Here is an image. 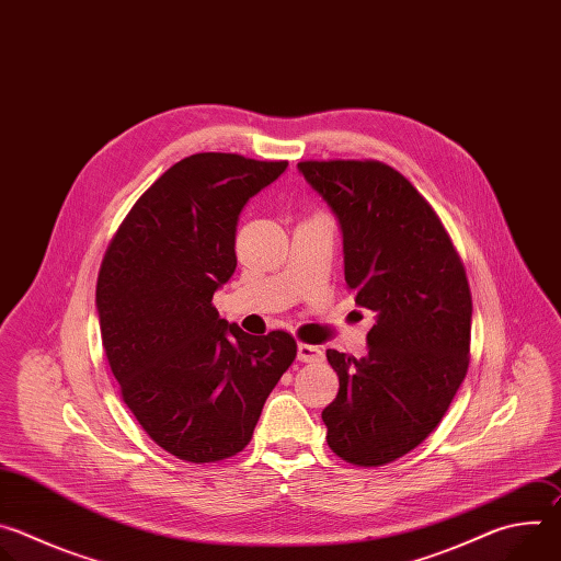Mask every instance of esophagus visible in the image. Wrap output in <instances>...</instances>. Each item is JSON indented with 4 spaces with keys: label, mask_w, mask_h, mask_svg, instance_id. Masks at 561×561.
Masks as SVG:
<instances>
[{
    "label": "esophagus",
    "mask_w": 561,
    "mask_h": 561,
    "mask_svg": "<svg viewBox=\"0 0 561 561\" xmlns=\"http://www.w3.org/2000/svg\"><path fill=\"white\" fill-rule=\"evenodd\" d=\"M297 359H299V362H306V364L322 362V359H324V351L312 346V344H299V346H297Z\"/></svg>",
    "instance_id": "1"
}]
</instances>
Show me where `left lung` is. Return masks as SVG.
<instances>
[{
    "mask_svg": "<svg viewBox=\"0 0 561 561\" xmlns=\"http://www.w3.org/2000/svg\"><path fill=\"white\" fill-rule=\"evenodd\" d=\"M297 169L342 226L346 286L377 314L366 357L327 351L340 377L322 411L327 442L348 463L383 466L437 428L466 377V271L433 206L392 167L306 159Z\"/></svg>",
    "mask_w": 561,
    "mask_h": 561,
    "instance_id": "1",
    "label": "left lung"
}]
</instances>
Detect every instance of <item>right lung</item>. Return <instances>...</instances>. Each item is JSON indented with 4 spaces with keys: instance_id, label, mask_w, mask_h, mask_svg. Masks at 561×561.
Returning a JSON list of instances; mask_svg holds the SVG:
<instances>
[{
    "instance_id": "obj_1",
    "label": "right lung",
    "mask_w": 561,
    "mask_h": 561,
    "mask_svg": "<svg viewBox=\"0 0 561 561\" xmlns=\"http://www.w3.org/2000/svg\"><path fill=\"white\" fill-rule=\"evenodd\" d=\"M286 167L234 152L184 157L135 202L102 260L108 366L139 426L178 459L210 463L244 450L295 362L293 335H249L213 306L237 266L239 213Z\"/></svg>"
}]
</instances>
